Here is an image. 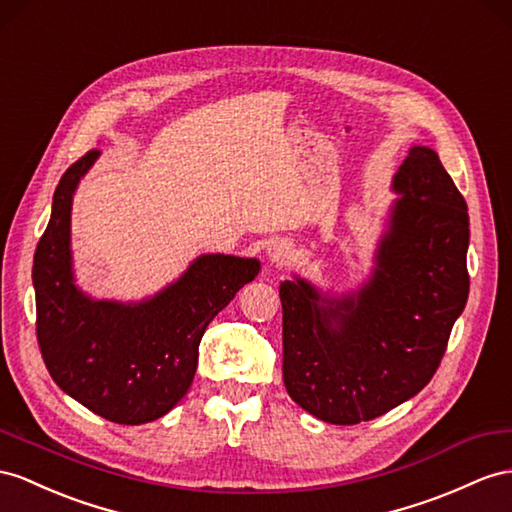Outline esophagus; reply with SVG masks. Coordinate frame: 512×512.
Instances as JSON below:
<instances>
[{
    "mask_svg": "<svg viewBox=\"0 0 512 512\" xmlns=\"http://www.w3.org/2000/svg\"><path fill=\"white\" fill-rule=\"evenodd\" d=\"M268 257L274 266H285L287 261L292 259V246L287 242H274L270 248H268Z\"/></svg>",
    "mask_w": 512,
    "mask_h": 512,
    "instance_id": "34e87169",
    "label": "esophagus"
}]
</instances>
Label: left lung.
<instances>
[{
	"label": "left lung",
	"instance_id": "left-lung-1",
	"mask_svg": "<svg viewBox=\"0 0 512 512\" xmlns=\"http://www.w3.org/2000/svg\"><path fill=\"white\" fill-rule=\"evenodd\" d=\"M393 188L402 196L357 294L279 287L285 389L322 422H370L422 391L467 303V203L439 155L413 147Z\"/></svg>",
	"mask_w": 512,
	"mask_h": 512
}]
</instances>
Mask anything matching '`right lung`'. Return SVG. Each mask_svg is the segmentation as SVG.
I'll list each match as a JSON object with an SVG mask.
<instances>
[{
    "instance_id": "1",
    "label": "right lung",
    "mask_w": 512,
    "mask_h": 512,
    "mask_svg": "<svg viewBox=\"0 0 512 512\" xmlns=\"http://www.w3.org/2000/svg\"><path fill=\"white\" fill-rule=\"evenodd\" d=\"M90 149L62 175L34 253L36 339L54 383L114 424L138 426L186 396L199 344L218 311L259 274L257 259L203 255L162 294L140 305L90 300L73 285L69 225Z\"/></svg>"
}]
</instances>
